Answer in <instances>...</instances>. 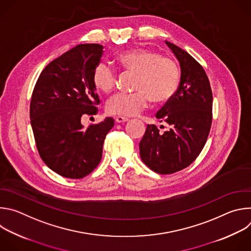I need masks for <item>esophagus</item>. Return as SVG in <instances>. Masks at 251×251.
I'll return each mask as SVG.
<instances>
[{
    "instance_id": "34e87169",
    "label": "esophagus",
    "mask_w": 251,
    "mask_h": 251,
    "mask_svg": "<svg viewBox=\"0 0 251 251\" xmlns=\"http://www.w3.org/2000/svg\"><path fill=\"white\" fill-rule=\"evenodd\" d=\"M128 120H129L128 118L122 117V116H117V117L115 118V121H116L117 123H124V122H127Z\"/></svg>"
}]
</instances>
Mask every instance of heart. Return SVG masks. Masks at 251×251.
I'll return each mask as SVG.
<instances>
[{"label":"heart","mask_w":251,"mask_h":251,"mask_svg":"<svg viewBox=\"0 0 251 251\" xmlns=\"http://www.w3.org/2000/svg\"><path fill=\"white\" fill-rule=\"evenodd\" d=\"M115 63L122 69L138 75L134 93H118L106 103V110L119 116H135L149 106L152 99L161 104L169 101L180 86L181 74L176 63L148 49H131L118 53ZM114 69L104 62L98 63L92 74L94 87L108 94L114 87Z\"/></svg>","instance_id":"b5f03b06"}]
</instances>
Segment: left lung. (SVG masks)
Returning <instances> with one entry per match:
<instances>
[{
  "mask_svg": "<svg viewBox=\"0 0 251 251\" xmlns=\"http://www.w3.org/2000/svg\"><path fill=\"white\" fill-rule=\"evenodd\" d=\"M181 67L176 94L156 114L170 129L160 133L148 125L140 141L142 161L158 174H173L190 166L201 152L211 126L212 93L201 65L186 50L165 42Z\"/></svg>",
  "mask_w": 251,
  "mask_h": 251,
  "instance_id": "left-lung-1",
  "label": "left lung"
}]
</instances>
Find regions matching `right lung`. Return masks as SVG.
Segmentation results:
<instances>
[{"mask_svg":"<svg viewBox=\"0 0 251 251\" xmlns=\"http://www.w3.org/2000/svg\"><path fill=\"white\" fill-rule=\"evenodd\" d=\"M103 47L78 45L50 62L33 88L29 118L35 144L47 166L68 178L90 174L102 158L105 137L114 120L84 128L81 117L96 115L99 103L92 74Z\"/></svg>","mask_w":251,"mask_h":251,"instance_id":"right-lung-1","label":"right lung"}]
</instances>
